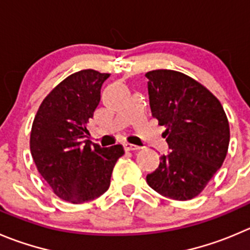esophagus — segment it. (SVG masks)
Returning <instances> with one entry per match:
<instances>
[{
  "mask_svg": "<svg viewBox=\"0 0 250 250\" xmlns=\"http://www.w3.org/2000/svg\"><path fill=\"white\" fill-rule=\"evenodd\" d=\"M124 148H125V151H137V149H140L141 147L136 146V145H132V144H125L124 145Z\"/></svg>",
  "mask_w": 250,
  "mask_h": 250,
  "instance_id": "34e87169",
  "label": "esophagus"
}]
</instances>
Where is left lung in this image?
<instances>
[{
    "instance_id": "1",
    "label": "left lung",
    "mask_w": 250,
    "mask_h": 250,
    "mask_svg": "<svg viewBox=\"0 0 250 250\" xmlns=\"http://www.w3.org/2000/svg\"><path fill=\"white\" fill-rule=\"evenodd\" d=\"M148 78L152 115L165 125L172 151L161 157L147 184L163 196H198L222 166L229 144V124L220 101L194 78L173 70H154Z\"/></svg>"
}]
</instances>
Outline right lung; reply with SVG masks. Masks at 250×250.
<instances>
[{
    "label": "right lung",
    "instance_id": "1",
    "mask_svg": "<svg viewBox=\"0 0 250 250\" xmlns=\"http://www.w3.org/2000/svg\"><path fill=\"white\" fill-rule=\"evenodd\" d=\"M109 73L82 70L59 83L40 104L30 132V153L38 172L62 200L82 204L109 189L121 145L102 148L85 140V124L101 102Z\"/></svg>",
    "mask_w": 250,
    "mask_h": 250
}]
</instances>
